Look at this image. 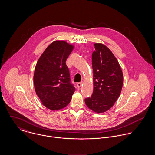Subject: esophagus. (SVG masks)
Returning <instances> with one entry per match:
<instances>
[{"instance_id": "34e87169", "label": "esophagus", "mask_w": 155, "mask_h": 155, "mask_svg": "<svg viewBox=\"0 0 155 155\" xmlns=\"http://www.w3.org/2000/svg\"><path fill=\"white\" fill-rule=\"evenodd\" d=\"M82 82H79V83L77 84V87H78V88H81V86H82Z\"/></svg>"}]
</instances>
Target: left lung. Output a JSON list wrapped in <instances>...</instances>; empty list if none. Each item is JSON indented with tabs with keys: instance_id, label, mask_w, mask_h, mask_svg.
Masks as SVG:
<instances>
[{
	"instance_id": "8db88e82",
	"label": "left lung",
	"mask_w": 155,
	"mask_h": 155,
	"mask_svg": "<svg viewBox=\"0 0 155 155\" xmlns=\"http://www.w3.org/2000/svg\"><path fill=\"white\" fill-rule=\"evenodd\" d=\"M92 55L94 89L85 102L91 110L100 113L109 110L120 95L123 74L110 50L102 44H94Z\"/></svg>"
}]
</instances>
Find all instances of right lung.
<instances>
[{"label": "right lung", "instance_id": "add662e5", "mask_svg": "<svg viewBox=\"0 0 155 155\" xmlns=\"http://www.w3.org/2000/svg\"><path fill=\"white\" fill-rule=\"evenodd\" d=\"M73 46L63 41L49 45L39 58L35 70L34 85L43 104L51 110L65 107L75 88L66 64Z\"/></svg>", "mask_w": 155, "mask_h": 155}]
</instances>
